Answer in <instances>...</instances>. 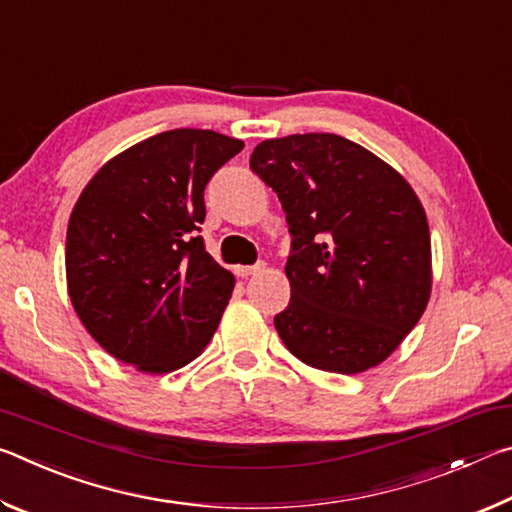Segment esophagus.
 <instances>
[{"instance_id": "34e87169", "label": "esophagus", "mask_w": 512, "mask_h": 512, "mask_svg": "<svg viewBox=\"0 0 512 512\" xmlns=\"http://www.w3.org/2000/svg\"><path fill=\"white\" fill-rule=\"evenodd\" d=\"M264 268H266V264H264V262H259V264H255V266H237V268H235V273H237L239 277H250V275L262 273Z\"/></svg>"}]
</instances>
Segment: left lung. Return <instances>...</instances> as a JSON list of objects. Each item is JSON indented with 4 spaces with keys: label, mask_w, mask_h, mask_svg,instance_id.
I'll list each match as a JSON object with an SVG mask.
<instances>
[{
    "label": "left lung",
    "mask_w": 512,
    "mask_h": 512,
    "mask_svg": "<svg viewBox=\"0 0 512 512\" xmlns=\"http://www.w3.org/2000/svg\"><path fill=\"white\" fill-rule=\"evenodd\" d=\"M250 169L287 212L289 307L275 329L311 368L357 375L418 325L431 296L424 207L400 171L334 133L266 140Z\"/></svg>",
    "instance_id": "obj_1"
}]
</instances>
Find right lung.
<instances>
[{
	"label": "right lung",
	"mask_w": 512,
	"mask_h": 512,
	"mask_svg": "<svg viewBox=\"0 0 512 512\" xmlns=\"http://www.w3.org/2000/svg\"><path fill=\"white\" fill-rule=\"evenodd\" d=\"M241 149L235 137L176 128L121 151L85 185L67 225V291L115 359L164 375L210 343L235 275L198 237L203 192Z\"/></svg>",
	"instance_id": "1"
}]
</instances>
